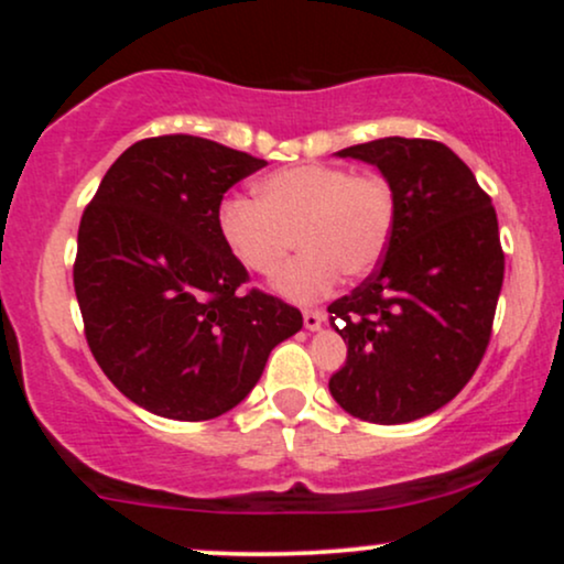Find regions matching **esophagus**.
Listing matches in <instances>:
<instances>
[{"mask_svg":"<svg viewBox=\"0 0 564 564\" xmlns=\"http://www.w3.org/2000/svg\"><path fill=\"white\" fill-rule=\"evenodd\" d=\"M302 318H304V328H307V332H318V328L323 326L321 310H304Z\"/></svg>","mask_w":564,"mask_h":564,"instance_id":"esophagus-1","label":"esophagus"}]
</instances>
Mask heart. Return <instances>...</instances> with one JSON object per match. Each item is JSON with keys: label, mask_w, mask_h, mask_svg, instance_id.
<instances>
[{"label": "heart", "mask_w": 564, "mask_h": 564, "mask_svg": "<svg viewBox=\"0 0 564 564\" xmlns=\"http://www.w3.org/2000/svg\"><path fill=\"white\" fill-rule=\"evenodd\" d=\"M254 193L257 200H223L217 230L225 249L257 275H275L296 238L302 254L273 283L283 300L318 302L341 273L352 281L371 275L390 249L394 196L379 174L300 164L264 174Z\"/></svg>", "instance_id": "heart-1"}]
</instances>
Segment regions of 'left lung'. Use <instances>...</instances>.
<instances>
[{"instance_id": "obj_1", "label": "left lung", "mask_w": 564, "mask_h": 564, "mask_svg": "<svg viewBox=\"0 0 564 564\" xmlns=\"http://www.w3.org/2000/svg\"><path fill=\"white\" fill-rule=\"evenodd\" d=\"M336 156L390 183L394 230L377 273L328 304L347 345L328 390L364 422H416L464 390L488 347L503 283L496 209L443 142L381 138Z\"/></svg>"}]
</instances>
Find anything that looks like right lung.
I'll list each match as a JSON object with an SVG mask.
<instances>
[{"label": "right lung", "mask_w": 564, "mask_h": 564, "mask_svg": "<svg viewBox=\"0 0 564 564\" xmlns=\"http://www.w3.org/2000/svg\"><path fill=\"white\" fill-rule=\"evenodd\" d=\"M264 161L193 134L129 145L79 225L74 289L97 366L134 405L206 422L260 381L302 313L249 291L225 249L219 204Z\"/></svg>", "instance_id": "obj_1"}]
</instances>
